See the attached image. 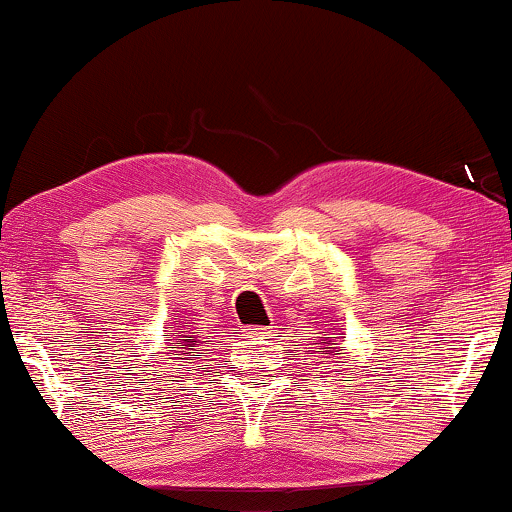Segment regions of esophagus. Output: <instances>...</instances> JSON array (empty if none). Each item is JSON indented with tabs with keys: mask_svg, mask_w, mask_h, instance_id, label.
<instances>
[{
	"mask_svg": "<svg viewBox=\"0 0 512 512\" xmlns=\"http://www.w3.org/2000/svg\"><path fill=\"white\" fill-rule=\"evenodd\" d=\"M272 331L268 326H251V328H244V335H249V338H268Z\"/></svg>",
	"mask_w": 512,
	"mask_h": 512,
	"instance_id": "obj_1",
	"label": "esophagus"
}]
</instances>
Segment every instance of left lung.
Masks as SVG:
<instances>
[{"mask_svg": "<svg viewBox=\"0 0 512 512\" xmlns=\"http://www.w3.org/2000/svg\"><path fill=\"white\" fill-rule=\"evenodd\" d=\"M326 349H328V352H331V347H326Z\"/></svg>", "mask_w": 512, "mask_h": 512, "instance_id": "left-lung-1", "label": "left lung"}]
</instances>
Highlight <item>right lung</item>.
Segmentation results:
<instances>
[{
  "label": "right lung",
  "instance_id": "1",
  "mask_svg": "<svg viewBox=\"0 0 512 512\" xmlns=\"http://www.w3.org/2000/svg\"><path fill=\"white\" fill-rule=\"evenodd\" d=\"M181 333H184V331H181ZM193 342H195V340H193ZM193 342H191V345H188V347H179V349H191V347H193ZM174 345H181V340L174 342ZM170 352H174V347L170 349ZM198 352H200V349H198ZM198 352H186V354H188V359H193V356H198Z\"/></svg>",
  "mask_w": 512,
  "mask_h": 512
}]
</instances>
